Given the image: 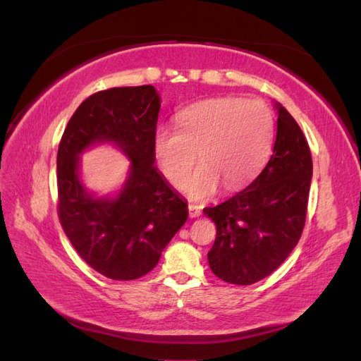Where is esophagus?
Listing matches in <instances>:
<instances>
[{
    "mask_svg": "<svg viewBox=\"0 0 361 361\" xmlns=\"http://www.w3.org/2000/svg\"><path fill=\"white\" fill-rule=\"evenodd\" d=\"M188 209H189V217H190V219H195V217H198V216H202L200 206L190 203V204L188 206Z\"/></svg>",
    "mask_w": 361,
    "mask_h": 361,
    "instance_id": "obj_1",
    "label": "esophagus"
}]
</instances>
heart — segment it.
I'll return each mask as SVG.
<instances>
[{"mask_svg": "<svg viewBox=\"0 0 361 361\" xmlns=\"http://www.w3.org/2000/svg\"><path fill=\"white\" fill-rule=\"evenodd\" d=\"M274 133L271 110L262 101L217 97L188 106L176 116V130L161 128L153 153L161 172L173 188L188 185L194 198L212 195L219 186L229 190L250 183L270 153Z\"/></svg>", "mask_w": 361, "mask_h": 361, "instance_id": "obj_1", "label": "heart"}]
</instances>
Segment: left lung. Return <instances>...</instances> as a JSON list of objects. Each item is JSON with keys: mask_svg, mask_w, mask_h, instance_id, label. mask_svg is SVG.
<instances>
[{"mask_svg": "<svg viewBox=\"0 0 361 361\" xmlns=\"http://www.w3.org/2000/svg\"><path fill=\"white\" fill-rule=\"evenodd\" d=\"M273 155L257 178L234 197L203 212L217 228L208 252L212 273L251 286L278 268L301 239L307 216L312 155L293 116L276 104Z\"/></svg>", "mask_w": 361, "mask_h": 361, "instance_id": "obj_1", "label": "left lung"}]
</instances>
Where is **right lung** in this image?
<instances>
[{"mask_svg":"<svg viewBox=\"0 0 361 361\" xmlns=\"http://www.w3.org/2000/svg\"><path fill=\"white\" fill-rule=\"evenodd\" d=\"M158 113L152 85L97 91L74 111L59 144L60 225L78 255L109 279L152 271L188 220V203L153 166ZM97 142H114L133 161L116 199H94L78 180V155Z\"/></svg>","mask_w":361,"mask_h":361,"instance_id":"1","label":"right lung"}]
</instances>
